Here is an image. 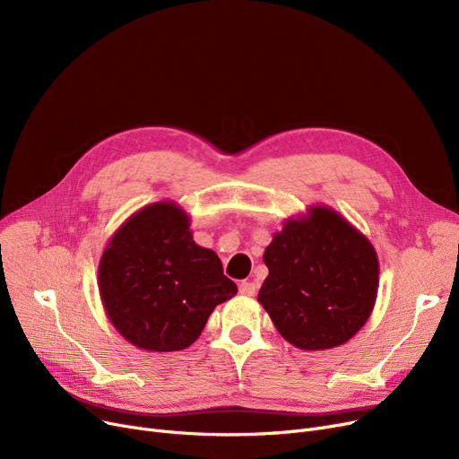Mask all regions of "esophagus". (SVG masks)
Masks as SVG:
<instances>
[{"label": "esophagus", "instance_id": "34e87169", "mask_svg": "<svg viewBox=\"0 0 459 459\" xmlns=\"http://www.w3.org/2000/svg\"><path fill=\"white\" fill-rule=\"evenodd\" d=\"M238 288H239V294H242V296H255V292H256V284L253 281L239 282Z\"/></svg>", "mask_w": 459, "mask_h": 459}]
</instances>
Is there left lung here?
<instances>
[{"label": "left lung", "instance_id": "obj_1", "mask_svg": "<svg viewBox=\"0 0 459 459\" xmlns=\"http://www.w3.org/2000/svg\"><path fill=\"white\" fill-rule=\"evenodd\" d=\"M258 301L284 341L307 351L346 344L370 318L379 262L370 239L316 204L290 217L264 251Z\"/></svg>", "mask_w": 459, "mask_h": 459}]
</instances>
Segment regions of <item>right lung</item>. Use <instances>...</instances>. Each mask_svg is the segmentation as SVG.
Listing matches in <instances>:
<instances>
[{
    "instance_id": "right-lung-1",
    "label": "right lung",
    "mask_w": 459,
    "mask_h": 459,
    "mask_svg": "<svg viewBox=\"0 0 459 459\" xmlns=\"http://www.w3.org/2000/svg\"><path fill=\"white\" fill-rule=\"evenodd\" d=\"M189 225L177 203H152L130 215L102 253L104 310L139 350H186L199 339L212 310L238 292L220 256L193 242Z\"/></svg>"
}]
</instances>
